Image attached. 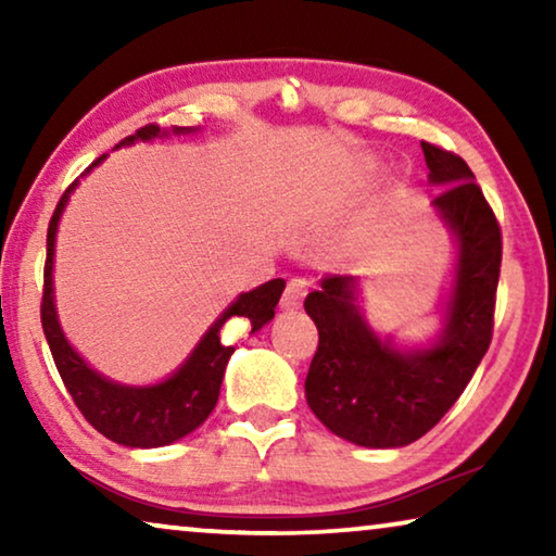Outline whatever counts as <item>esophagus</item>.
<instances>
[{
    "mask_svg": "<svg viewBox=\"0 0 556 556\" xmlns=\"http://www.w3.org/2000/svg\"><path fill=\"white\" fill-rule=\"evenodd\" d=\"M306 291H308V280L306 278H291V280H288L286 291H283V299H280V308H286V311L301 308L303 299H306Z\"/></svg>",
    "mask_w": 556,
    "mask_h": 556,
    "instance_id": "esophagus-1",
    "label": "esophagus"
}]
</instances>
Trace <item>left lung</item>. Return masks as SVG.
<instances>
[{"instance_id":"obj_1","label":"left lung","mask_w":556,"mask_h":556,"mask_svg":"<svg viewBox=\"0 0 556 556\" xmlns=\"http://www.w3.org/2000/svg\"><path fill=\"white\" fill-rule=\"evenodd\" d=\"M432 210L455 238V276L443 329L428 346L379 337L359 308V278L329 276L308 293L318 349L306 400L333 435L364 447H402L435 428L489 352L501 273V227L458 154L422 141Z\"/></svg>"}]
</instances>
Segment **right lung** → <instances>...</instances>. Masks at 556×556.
<instances>
[{"label": "right lung", "instance_id": "obj_1", "mask_svg": "<svg viewBox=\"0 0 556 556\" xmlns=\"http://www.w3.org/2000/svg\"><path fill=\"white\" fill-rule=\"evenodd\" d=\"M197 128L174 126L172 134H192ZM156 136H166L162 128L149 124L126 136L124 141L116 143L121 147H131L136 141H151ZM105 159L98 156L80 177L98 166ZM78 187V179L65 189L60 197L55 212H52L48 227V261H45V288H42V331L48 339L52 359L63 377V382L71 392V397L83 417L93 425V428L113 443L126 447H162L174 440L189 435V432L200 428L207 420L212 409L217 405L219 384H223L225 367L230 362L235 346H227L223 341V326L230 318H245L250 329L257 331L276 316V306L280 293H283L286 280L273 278L268 283L253 288V291L240 293L217 321L204 331V337L197 341L192 354L181 362V367L159 384H121L113 379L98 375L90 364L71 346L65 339L63 326L58 321L55 308V286H52V265H55V235L58 223L63 217V210L71 200L73 189ZM250 331V333H253Z\"/></svg>", "mask_w": 556, "mask_h": 556}]
</instances>
